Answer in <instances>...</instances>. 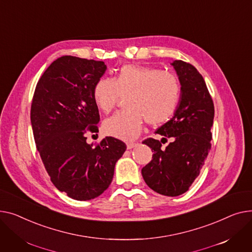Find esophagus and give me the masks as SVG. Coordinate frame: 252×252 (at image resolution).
I'll use <instances>...</instances> for the list:
<instances>
[{
	"instance_id": "obj_1",
	"label": "esophagus",
	"mask_w": 252,
	"mask_h": 252,
	"mask_svg": "<svg viewBox=\"0 0 252 252\" xmlns=\"http://www.w3.org/2000/svg\"><path fill=\"white\" fill-rule=\"evenodd\" d=\"M136 145H137V143H135V142H128L127 143V149L131 150V149H133V147H135Z\"/></svg>"
}]
</instances>
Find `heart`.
Instances as JSON below:
<instances>
[{
    "label": "heart",
    "mask_w": 252,
    "mask_h": 252,
    "mask_svg": "<svg viewBox=\"0 0 252 252\" xmlns=\"http://www.w3.org/2000/svg\"><path fill=\"white\" fill-rule=\"evenodd\" d=\"M179 79L170 72L138 65H124L115 78H100L94 88L96 107L110 113L121 96H127L128 110L108 118L102 124L106 134L122 140H132L141 132L143 122L151 126L167 123L181 100Z\"/></svg>",
    "instance_id": "b5f03b06"
}]
</instances>
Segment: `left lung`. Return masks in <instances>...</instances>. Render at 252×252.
<instances>
[{"label": "left lung", "instance_id": "8db88e82", "mask_svg": "<svg viewBox=\"0 0 252 252\" xmlns=\"http://www.w3.org/2000/svg\"><path fill=\"white\" fill-rule=\"evenodd\" d=\"M181 83L180 105L174 117L156 133L171 142L161 146L158 139L147 138L153 159L142 168L145 183L154 191L166 196H178L186 192L199 175L204 159L211 151L212 126L215 107L201 74L189 63H172Z\"/></svg>", "mask_w": 252, "mask_h": 252}]
</instances>
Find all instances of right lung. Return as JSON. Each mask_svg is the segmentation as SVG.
I'll use <instances>...</instances> for the list:
<instances>
[{
    "mask_svg": "<svg viewBox=\"0 0 252 252\" xmlns=\"http://www.w3.org/2000/svg\"><path fill=\"white\" fill-rule=\"evenodd\" d=\"M107 69L101 61L58 58L39 78L31 120L37 152L58 190L76 200L97 197L111 184L126 144L108 136L94 145L87 132H98L94 88Z\"/></svg>",
    "mask_w": 252,
    "mask_h": 252,
    "instance_id": "1",
    "label": "right lung"
}]
</instances>
